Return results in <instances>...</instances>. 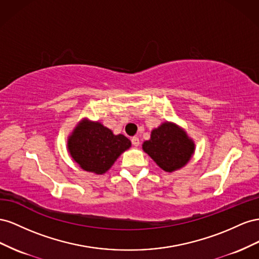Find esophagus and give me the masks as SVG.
Returning <instances> with one entry per match:
<instances>
[{"mask_svg": "<svg viewBox=\"0 0 259 259\" xmlns=\"http://www.w3.org/2000/svg\"><path fill=\"white\" fill-rule=\"evenodd\" d=\"M131 142L134 146H139L140 145V140L138 137H132L131 138Z\"/></svg>", "mask_w": 259, "mask_h": 259, "instance_id": "1", "label": "esophagus"}]
</instances>
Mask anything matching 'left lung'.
Segmentation results:
<instances>
[{
  "label": "left lung",
  "mask_w": 259,
  "mask_h": 259,
  "mask_svg": "<svg viewBox=\"0 0 259 259\" xmlns=\"http://www.w3.org/2000/svg\"><path fill=\"white\" fill-rule=\"evenodd\" d=\"M143 151L165 171L183 167L194 152V143L186 132L170 122L152 131L151 139L143 143Z\"/></svg>",
  "instance_id": "1"
}]
</instances>
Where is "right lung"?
<instances>
[{
	"instance_id": "1",
	"label": "right lung",
	"mask_w": 259,
	"mask_h": 259,
	"mask_svg": "<svg viewBox=\"0 0 259 259\" xmlns=\"http://www.w3.org/2000/svg\"><path fill=\"white\" fill-rule=\"evenodd\" d=\"M131 146L128 138L115 136L100 122L81 121L68 139V151L83 170L102 175Z\"/></svg>"
}]
</instances>
